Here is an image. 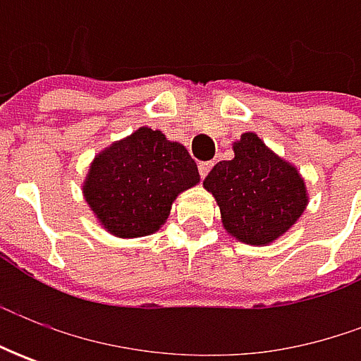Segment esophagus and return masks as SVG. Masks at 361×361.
<instances>
[{"label": "esophagus", "mask_w": 361, "mask_h": 361, "mask_svg": "<svg viewBox=\"0 0 361 361\" xmlns=\"http://www.w3.org/2000/svg\"><path fill=\"white\" fill-rule=\"evenodd\" d=\"M211 169H213V162H211V160H202V162H199V174H201L202 178L209 174Z\"/></svg>", "instance_id": "34e87169"}]
</instances>
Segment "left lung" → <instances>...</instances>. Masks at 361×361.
I'll use <instances>...</instances> for the list:
<instances>
[{"label": "left lung", "instance_id": "1", "mask_svg": "<svg viewBox=\"0 0 361 361\" xmlns=\"http://www.w3.org/2000/svg\"><path fill=\"white\" fill-rule=\"evenodd\" d=\"M233 150L235 159L216 162L202 185L213 192L227 233L247 245H269L305 211V183L255 132L241 134Z\"/></svg>", "mask_w": 361, "mask_h": 361}]
</instances>
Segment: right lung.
Returning a JSON list of instances; mask_svg holds the SVG:
<instances>
[{"instance_id":"1","label":"right lung","mask_w":361,"mask_h":361,"mask_svg":"<svg viewBox=\"0 0 361 361\" xmlns=\"http://www.w3.org/2000/svg\"><path fill=\"white\" fill-rule=\"evenodd\" d=\"M199 180L185 146L142 126L94 159L84 197L108 233L130 239L159 231L174 199Z\"/></svg>"}]
</instances>
